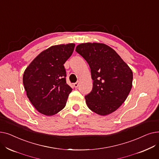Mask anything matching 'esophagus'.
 Instances as JSON below:
<instances>
[{
  "label": "esophagus",
  "instance_id": "1",
  "mask_svg": "<svg viewBox=\"0 0 159 159\" xmlns=\"http://www.w3.org/2000/svg\"><path fill=\"white\" fill-rule=\"evenodd\" d=\"M79 82H75V83H74V84H73V86H74L75 88H78V86H79Z\"/></svg>",
  "mask_w": 159,
  "mask_h": 159
}]
</instances>
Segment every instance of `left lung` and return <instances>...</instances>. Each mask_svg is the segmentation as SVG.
<instances>
[{"label": "left lung", "instance_id": "1", "mask_svg": "<svg viewBox=\"0 0 159 159\" xmlns=\"http://www.w3.org/2000/svg\"><path fill=\"white\" fill-rule=\"evenodd\" d=\"M75 51L88 63L93 80L92 90L85 96L88 107L101 115L117 110L132 87L133 72L129 67L114 49L104 44H80Z\"/></svg>", "mask_w": 159, "mask_h": 159}]
</instances>
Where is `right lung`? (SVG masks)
I'll use <instances>...</instances> for the list:
<instances>
[{"instance_id":"add662e5","label":"right lung","mask_w":159,"mask_h":159,"mask_svg":"<svg viewBox=\"0 0 159 159\" xmlns=\"http://www.w3.org/2000/svg\"><path fill=\"white\" fill-rule=\"evenodd\" d=\"M75 44L53 46L41 52L27 67L23 84L30 101L40 113L51 116L65 107L72 88L66 83L64 63Z\"/></svg>"}]
</instances>
